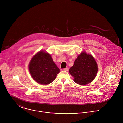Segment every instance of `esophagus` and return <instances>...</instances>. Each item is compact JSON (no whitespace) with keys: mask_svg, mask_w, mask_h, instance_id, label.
I'll return each instance as SVG.
<instances>
[{"mask_svg":"<svg viewBox=\"0 0 123 123\" xmlns=\"http://www.w3.org/2000/svg\"><path fill=\"white\" fill-rule=\"evenodd\" d=\"M63 70L65 71H69V68H66L64 69Z\"/></svg>","mask_w":123,"mask_h":123,"instance_id":"34e87169","label":"esophagus"}]
</instances>
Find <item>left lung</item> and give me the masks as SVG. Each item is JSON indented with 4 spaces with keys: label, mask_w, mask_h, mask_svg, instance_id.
Instances as JSON below:
<instances>
[{
    "label": "left lung",
    "mask_w": 123,
    "mask_h": 123,
    "mask_svg": "<svg viewBox=\"0 0 123 123\" xmlns=\"http://www.w3.org/2000/svg\"><path fill=\"white\" fill-rule=\"evenodd\" d=\"M98 71L97 63L91 54L83 51L75 60L74 65L70 70V74L77 84L84 85L92 82Z\"/></svg>",
    "instance_id": "8db88e82"
}]
</instances>
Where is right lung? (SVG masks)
Masks as SVG:
<instances>
[{
  "label": "right lung",
  "mask_w": 123,
  "mask_h": 123,
  "mask_svg": "<svg viewBox=\"0 0 123 123\" xmlns=\"http://www.w3.org/2000/svg\"><path fill=\"white\" fill-rule=\"evenodd\" d=\"M29 69L33 79L38 83L45 85L53 82L60 72L51 55L42 50L32 57L29 63Z\"/></svg>",
  "instance_id": "right-lung-1"
}]
</instances>
